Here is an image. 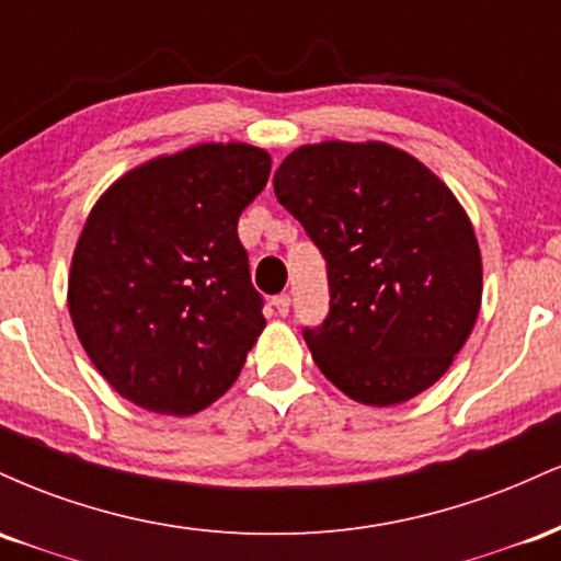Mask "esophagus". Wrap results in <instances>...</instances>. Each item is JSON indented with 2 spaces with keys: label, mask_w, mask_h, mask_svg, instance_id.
I'll return each instance as SVG.
<instances>
[{
  "label": "esophagus",
  "mask_w": 561,
  "mask_h": 561,
  "mask_svg": "<svg viewBox=\"0 0 561 561\" xmlns=\"http://www.w3.org/2000/svg\"><path fill=\"white\" fill-rule=\"evenodd\" d=\"M274 308H276V313H279V317H287V313H289V295L287 293L276 295Z\"/></svg>",
  "instance_id": "34e87169"
}]
</instances>
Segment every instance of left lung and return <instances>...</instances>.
Returning <instances> with one entry per match:
<instances>
[{
    "label": "left lung",
    "mask_w": 561,
    "mask_h": 561,
    "mask_svg": "<svg viewBox=\"0 0 561 561\" xmlns=\"http://www.w3.org/2000/svg\"><path fill=\"white\" fill-rule=\"evenodd\" d=\"M274 192L327 261L330 313L302 327L321 375L366 405L435 385L482 298L478 237L454 192L385 141L298 147Z\"/></svg>",
    "instance_id": "left-lung-1"
}]
</instances>
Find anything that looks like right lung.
<instances>
[{
  "instance_id": "add662e5",
  "label": "right lung",
  "mask_w": 561,
  "mask_h": 561,
  "mask_svg": "<svg viewBox=\"0 0 561 561\" xmlns=\"http://www.w3.org/2000/svg\"><path fill=\"white\" fill-rule=\"evenodd\" d=\"M261 147L197 145L121 176L76 244L68 308L118 396L156 414L203 411L266 327L237 221L261 195Z\"/></svg>"
}]
</instances>
